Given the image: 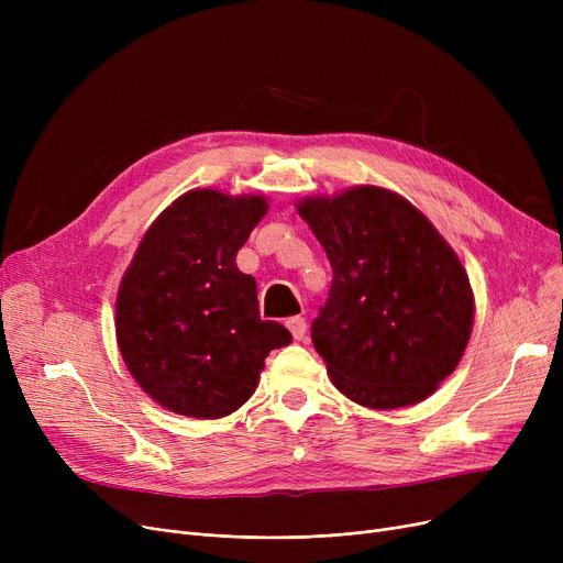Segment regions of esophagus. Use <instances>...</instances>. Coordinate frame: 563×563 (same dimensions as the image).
<instances>
[{
  "mask_svg": "<svg viewBox=\"0 0 563 563\" xmlns=\"http://www.w3.org/2000/svg\"><path fill=\"white\" fill-rule=\"evenodd\" d=\"M285 323H287L289 333L294 335V340H303V338H306L308 323H306V319H303V317H289Z\"/></svg>",
  "mask_w": 563,
  "mask_h": 563,
  "instance_id": "34e87169",
  "label": "esophagus"
}]
</instances>
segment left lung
Wrapping results in <instances>:
<instances>
[{
    "label": "left lung",
    "mask_w": 563,
    "mask_h": 563,
    "mask_svg": "<svg viewBox=\"0 0 563 563\" xmlns=\"http://www.w3.org/2000/svg\"><path fill=\"white\" fill-rule=\"evenodd\" d=\"M333 269L312 344L335 388L367 408L427 399L459 365L475 321L461 260L406 198L353 187L297 205Z\"/></svg>",
    "instance_id": "obj_1"
}]
</instances>
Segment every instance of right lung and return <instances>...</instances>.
Segmentation results:
<instances>
[{
  "mask_svg": "<svg viewBox=\"0 0 563 563\" xmlns=\"http://www.w3.org/2000/svg\"><path fill=\"white\" fill-rule=\"evenodd\" d=\"M262 196L196 189L147 228L115 299L121 356L177 416L217 420L251 399L264 358L291 342L260 319L255 278L234 257L266 214Z\"/></svg>",
  "mask_w": 563,
  "mask_h": 563,
  "instance_id": "1",
  "label": "right lung"
}]
</instances>
